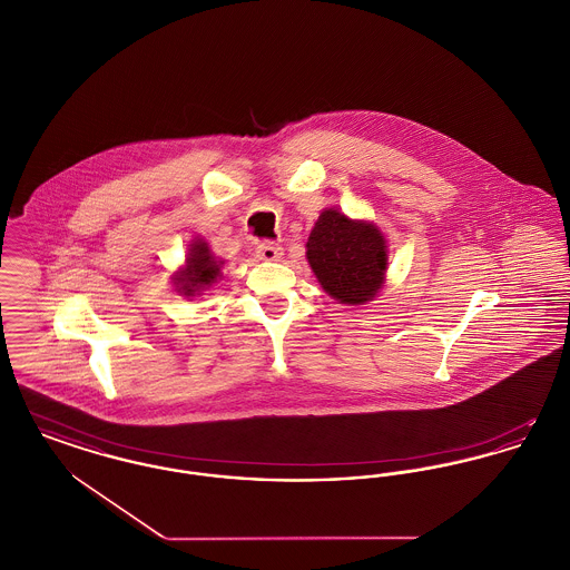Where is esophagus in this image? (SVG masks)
Wrapping results in <instances>:
<instances>
[{"label": "esophagus", "instance_id": "obj_1", "mask_svg": "<svg viewBox=\"0 0 570 570\" xmlns=\"http://www.w3.org/2000/svg\"><path fill=\"white\" fill-rule=\"evenodd\" d=\"M282 254H284L282 245L263 244L256 247V256H258L261 261H267V263H275V261H279V258H282Z\"/></svg>", "mask_w": 570, "mask_h": 570}]
</instances>
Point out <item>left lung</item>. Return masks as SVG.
I'll return each instance as SVG.
<instances>
[{
  "instance_id": "1",
  "label": "left lung",
  "mask_w": 570,
  "mask_h": 570,
  "mask_svg": "<svg viewBox=\"0 0 570 570\" xmlns=\"http://www.w3.org/2000/svg\"><path fill=\"white\" fill-rule=\"evenodd\" d=\"M305 247L312 272L335 301L363 305L379 295L389 256L376 224L325 209Z\"/></svg>"
}]
</instances>
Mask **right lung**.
I'll return each instance as SVG.
<instances>
[{
  "instance_id": "obj_1",
  "label": "right lung",
  "mask_w": 570,
  "mask_h": 570,
  "mask_svg": "<svg viewBox=\"0 0 570 570\" xmlns=\"http://www.w3.org/2000/svg\"><path fill=\"white\" fill-rule=\"evenodd\" d=\"M224 263L217 261L212 254L209 244L203 239H194L186 256V267L173 275V282L177 286V293L194 297L200 291L209 288L217 277H219V267Z\"/></svg>"
}]
</instances>
